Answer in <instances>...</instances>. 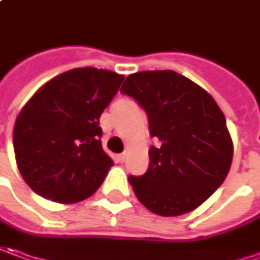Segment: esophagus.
Listing matches in <instances>:
<instances>
[{
	"label": "esophagus",
	"instance_id": "esophagus-1",
	"mask_svg": "<svg viewBox=\"0 0 260 260\" xmlns=\"http://www.w3.org/2000/svg\"><path fill=\"white\" fill-rule=\"evenodd\" d=\"M116 159H118V162H123L126 159V152H122L119 155H116Z\"/></svg>",
	"mask_w": 260,
	"mask_h": 260
}]
</instances>
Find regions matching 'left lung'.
Masks as SVG:
<instances>
[{
    "label": "left lung",
    "mask_w": 260,
    "mask_h": 260,
    "mask_svg": "<svg viewBox=\"0 0 260 260\" xmlns=\"http://www.w3.org/2000/svg\"><path fill=\"white\" fill-rule=\"evenodd\" d=\"M122 93L145 109L151 137L149 166L129 177L135 196L159 216H181L197 209L226 180L233 141L226 118L202 86L173 70L138 72L126 77Z\"/></svg>",
    "instance_id": "obj_1"
}]
</instances>
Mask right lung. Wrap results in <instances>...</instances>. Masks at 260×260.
Segmentation results:
<instances>
[{"instance_id": "obj_1", "label": "right lung", "mask_w": 260, "mask_h": 260, "mask_svg": "<svg viewBox=\"0 0 260 260\" xmlns=\"http://www.w3.org/2000/svg\"><path fill=\"white\" fill-rule=\"evenodd\" d=\"M123 79L105 69H72L24 105L13 142L18 171L32 191L73 204L101 187L113 161L102 148L99 118Z\"/></svg>"}]
</instances>
